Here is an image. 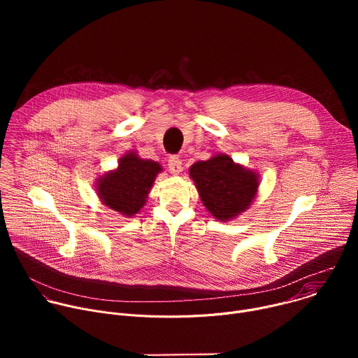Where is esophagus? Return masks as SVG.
<instances>
[{"mask_svg":"<svg viewBox=\"0 0 358 358\" xmlns=\"http://www.w3.org/2000/svg\"><path fill=\"white\" fill-rule=\"evenodd\" d=\"M169 170H170L173 174L181 173V170H182V163H181V160H180L178 156H171V157H169Z\"/></svg>","mask_w":358,"mask_h":358,"instance_id":"1","label":"esophagus"}]
</instances>
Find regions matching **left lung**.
Instances as JSON below:
<instances>
[{"mask_svg": "<svg viewBox=\"0 0 358 358\" xmlns=\"http://www.w3.org/2000/svg\"><path fill=\"white\" fill-rule=\"evenodd\" d=\"M201 201L215 220L227 222L246 211L258 192L259 177L227 156L217 155L189 169Z\"/></svg>", "mask_w": 358, "mask_h": 358, "instance_id": "8db88e82", "label": "left lung"}]
</instances>
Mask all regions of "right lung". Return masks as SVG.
<instances>
[{
    "mask_svg": "<svg viewBox=\"0 0 358 358\" xmlns=\"http://www.w3.org/2000/svg\"><path fill=\"white\" fill-rule=\"evenodd\" d=\"M160 171L163 169L157 162L140 159L134 151H129L120 159L116 170L97 178V195L106 207L130 218L144 207Z\"/></svg>",
    "mask_w": 358,
    "mask_h": 358,
    "instance_id": "right-lung-1",
    "label": "right lung"
}]
</instances>
